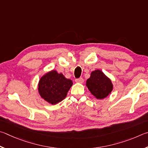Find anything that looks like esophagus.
Here are the masks:
<instances>
[{
    "mask_svg": "<svg viewBox=\"0 0 148 148\" xmlns=\"http://www.w3.org/2000/svg\"><path fill=\"white\" fill-rule=\"evenodd\" d=\"M75 82H79V83H82L84 82V79L82 78V77H80L79 79H75Z\"/></svg>",
    "mask_w": 148,
    "mask_h": 148,
    "instance_id": "obj_1",
    "label": "esophagus"
}]
</instances>
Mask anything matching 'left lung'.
Wrapping results in <instances>:
<instances>
[{
    "label": "left lung",
    "mask_w": 148,
    "mask_h": 148,
    "mask_svg": "<svg viewBox=\"0 0 148 148\" xmlns=\"http://www.w3.org/2000/svg\"><path fill=\"white\" fill-rule=\"evenodd\" d=\"M86 86L92 94L99 99L107 97L113 88L110 80L99 69L92 72L86 81Z\"/></svg>",
    "instance_id": "left-lung-1"
}]
</instances>
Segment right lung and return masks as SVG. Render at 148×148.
Segmentation results:
<instances>
[{
  "label": "right lung",
  "mask_w": 148,
  "mask_h": 148,
  "mask_svg": "<svg viewBox=\"0 0 148 148\" xmlns=\"http://www.w3.org/2000/svg\"><path fill=\"white\" fill-rule=\"evenodd\" d=\"M72 84L71 80L53 70L40 79L38 90L43 99L52 105H55L65 99Z\"/></svg>",
  "instance_id": "add662e5"
}]
</instances>
